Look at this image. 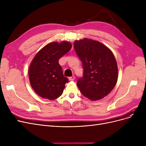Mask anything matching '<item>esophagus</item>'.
I'll return each mask as SVG.
<instances>
[{"label": "esophagus", "mask_w": 146, "mask_h": 146, "mask_svg": "<svg viewBox=\"0 0 146 146\" xmlns=\"http://www.w3.org/2000/svg\"><path fill=\"white\" fill-rule=\"evenodd\" d=\"M74 79H75V76H72V77H69V80H70V81H73V80H74Z\"/></svg>", "instance_id": "1"}]
</instances>
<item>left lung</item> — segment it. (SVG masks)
<instances>
[{
  "instance_id": "8db88e82",
  "label": "left lung",
  "mask_w": 146,
  "mask_h": 146,
  "mask_svg": "<svg viewBox=\"0 0 146 146\" xmlns=\"http://www.w3.org/2000/svg\"><path fill=\"white\" fill-rule=\"evenodd\" d=\"M74 47L83 69V77L77 82L79 90L91 100L104 98L117 80V65L112 52L100 42L86 38L75 41Z\"/></svg>"
}]
</instances>
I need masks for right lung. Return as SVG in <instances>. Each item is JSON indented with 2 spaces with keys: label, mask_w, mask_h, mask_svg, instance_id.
<instances>
[{
  "label": "right lung",
  "mask_w": 146,
  "mask_h": 146,
  "mask_svg": "<svg viewBox=\"0 0 146 146\" xmlns=\"http://www.w3.org/2000/svg\"><path fill=\"white\" fill-rule=\"evenodd\" d=\"M71 47V44L67 41L52 42L35 55L29 67V76L30 85L38 96L54 100L62 94L69 80L63 76L58 60Z\"/></svg>",
  "instance_id": "1"
}]
</instances>
